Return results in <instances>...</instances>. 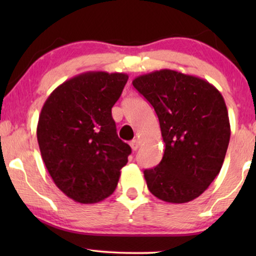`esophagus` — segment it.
<instances>
[{
	"label": "esophagus",
	"mask_w": 256,
	"mask_h": 256,
	"mask_svg": "<svg viewBox=\"0 0 256 256\" xmlns=\"http://www.w3.org/2000/svg\"><path fill=\"white\" fill-rule=\"evenodd\" d=\"M129 144H130L132 150H138V146H140V141H138V138H134V140H132V141H130V143H129Z\"/></svg>",
	"instance_id": "esophagus-1"
}]
</instances>
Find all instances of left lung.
<instances>
[{
  "label": "left lung",
  "instance_id": "8db88e82",
  "mask_svg": "<svg viewBox=\"0 0 256 256\" xmlns=\"http://www.w3.org/2000/svg\"><path fill=\"white\" fill-rule=\"evenodd\" d=\"M132 86L155 110L166 143L158 166L144 170L149 191L172 204L194 200L220 172L228 148L222 93L204 79L168 68L140 76Z\"/></svg>",
  "mask_w": 256,
  "mask_h": 256
}]
</instances>
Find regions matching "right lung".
I'll list each match as a JSON object with an SVG mask.
<instances>
[{
    "label": "right lung",
    "mask_w": 256,
    "mask_h": 256,
    "mask_svg": "<svg viewBox=\"0 0 256 256\" xmlns=\"http://www.w3.org/2000/svg\"><path fill=\"white\" fill-rule=\"evenodd\" d=\"M127 80L126 73H82L59 85L42 108V158L59 190L76 202L110 197L128 162L132 149L112 118Z\"/></svg>",
    "instance_id": "obj_1"
}]
</instances>
